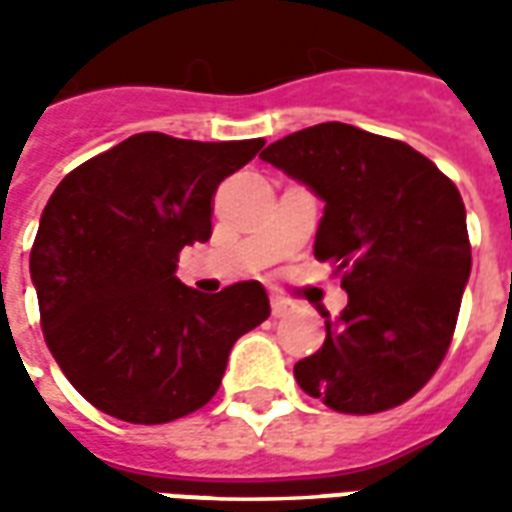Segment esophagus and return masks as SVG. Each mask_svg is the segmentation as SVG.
<instances>
[{
	"label": "esophagus",
	"mask_w": 512,
	"mask_h": 512,
	"mask_svg": "<svg viewBox=\"0 0 512 512\" xmlns=\"http://www.w3.org/2000/svg\"><path fill=\"white\" fill-rule=\"evenodd\" d=\"M270 308H273V317H284L286 311L292 308V303L289 300H284V297H270Z\"/></svg>",
	"instance_id": "34e87169"
}]
</instances>
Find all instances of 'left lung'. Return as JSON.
I'll return each instance as SVG.
<instances>
[{"mask_svg":"<svg viewBox=\"0 0 512 512\" xmlns=\"http://www.w3.org/2000/svg\"><path fill=\"white\" fill-rule=\"evenodd\" d=\"M262 159L325 204L314 256L347 292L320 350L295 364L297 386L333 411H389L452 342L471 273L458 187L408 143L339 121L275 140Z\"/></svg>","mask_w":512,"mask_h":512,"instance_id":"1","label":"left lung"}]
</instances>
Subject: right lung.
I'll return each instance as SVG.
<instances>
[{"label":"right lung","mask_w":512,"mask_h":512,"mask_svg":"<svg viewBox=\"0 0 512 512\" xmlns=\"http://www.w3.org/2000/svg\"><path fill=\"white\" fill-rule=\"evenodd\" d=\"M262 146L132 134L52 192L32 286L54 361L99 411L132 424L198 411L234 342L270 317L259 281L204 295L176 278L181 248L212 237L217 184Z\"/></svg>","instance_id":"right-lung-1"}]
</instances>
